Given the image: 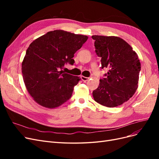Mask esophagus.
I'll use <instances>...</instances> for the list:
<instances>
[{"instance_id": "esophagus-1", "label": "esophagus", "mask_w": 159, "mask_h": 159, "mask_svg": "<svg viewBox=\"0 0 159 159\" xmlns=\"http://www.w3.org/2000/svg\"><path fill=\"white\" fill-rule=\"evenodd\" d=\"M81 80H82L83 81H84V82H85V81H87L89 80V78H88V77H85V76L81 75Z\"/></svg>"}]
</instances>
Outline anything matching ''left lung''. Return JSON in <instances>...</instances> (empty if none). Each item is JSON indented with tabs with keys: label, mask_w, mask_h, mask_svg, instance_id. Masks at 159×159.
<instances>
[{
	"label": "left lung",
	"mask_w": 159,
	"mask_h": 159,
	"mask_svg": "<svg viewBox=\"0 0 159 159\" xmlns=\"http://www.w3.org/2000/svg\"><path fill=\"white\" fill-rule=\"evenodd\" d=\"M95 52L102 57V68H108L93 91L94 100L108 107L127 102L138 88L141 63L137 53L122 38L117 36H92Z\"/></svg>",
	"instance_id": "left-lung-1"
}]
</instances>
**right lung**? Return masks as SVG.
Segmentation results:
<instances>
[{
    "mask_svg": "<svg viewBox=\"0 0 159 159\" xmlns=\"http://www.w3.org/2000/svg\"><path fill=\"white\" fill-rule=\"evenodd\" d=\"M88 38L56 30L30 44L22 63V73L28 93L37 103L53 109L70 99L80 78L61 69L65 64H74V54Z\"/></svg>",
    "mask_w": 159,
    "mask_h": 159,
    "instance_id": "add662e5",
    "label": "right lung"
}]
</instances>
